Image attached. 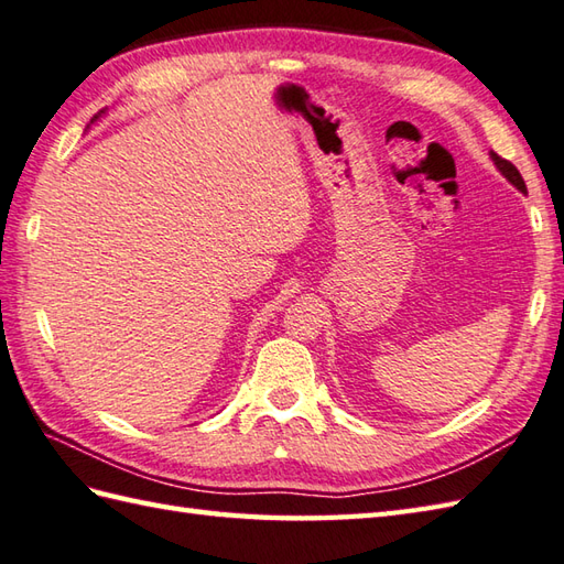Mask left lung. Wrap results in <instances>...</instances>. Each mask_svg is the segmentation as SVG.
<instances>
[{"label":"left lung","instance_id":"left-lung-1","mask_svg":"<svg viewBox=\"0 0 564 564\" xmlns=\"http://www.w3.org/2000/svg\"><path fill=\"white\" fill-rule=\"evenodd\" d=\"M490 159H492V163L497 165V170H500V173H502L509 182H512V185H514L519 192H527V182H523L521 173H519V170H517L512 163L505 161L502 155H497L495 151H490Z\"/></svg>","mask_w":564,"mask_h":564}]
</instances>
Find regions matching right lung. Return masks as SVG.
Wrapping results in <instances>:
<instances>
[{
    "label": "right lung",
    "instance_id": "obj_1",
    "mask_svg": "<svg viewBox=\"0 0 564 564\" xmlns=\"http://www.w3.org/2000/svg\"><path fill=\"white\" fill-rule=\"evenodd\" d=\"M96 120H98V115H96Z\"/></svg>",
    "mask_w": 564,
    "mask_h": 564
}]
</instances>
